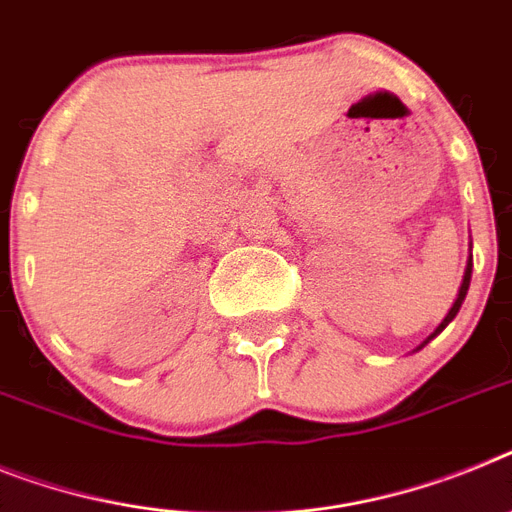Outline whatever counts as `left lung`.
Here are the masks:
<instances>
[{
	"mask_svg": "<svg viewBox=\"0 0 512 512\" xmlns=\"http://www.w3.org/2000/svg\"><path fill=\"white\" fill-rule=\"evenodd\" d=\"M468 283H471V260H468V265H466V273H463V283H461V291H458V299H455V304H453V307H450L448 317H445V320H442V322H440V328H437V330H435V333H432V336H429V338H435V336H437V333H440V330H442V328H445V325H448V322H450V320H453V317H455V315H458V309H461L463 299H466ZM429 338H427V341H429ZM427 341H424V343H427Z\"/></svg>",
	"mask_w": 512,
	"mask_h": 512,
	"instance_id": "1",
	"label": "left lung"
}]
</instances>
